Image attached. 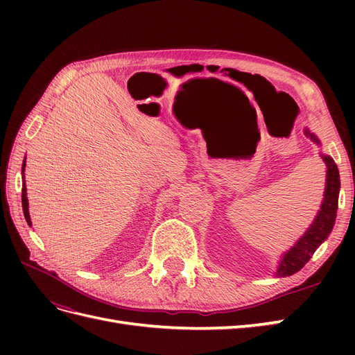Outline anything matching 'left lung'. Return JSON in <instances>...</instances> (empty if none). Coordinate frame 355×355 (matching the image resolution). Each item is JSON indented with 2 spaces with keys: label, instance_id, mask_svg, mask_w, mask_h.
<instances>
[{
  "label": "left lung",
  "instance_id": "1",
  "mask_svg": "<svg viewBox=\"0 0 355 355\" xmlns=\"http://www.w3.org/2000/svg\"><path fill=\"white\" fill-rule=\"evenodd\" d=\"M305 135L311 137V141L320 144L317 136L309 133V130H305ZM321 157H323V161L327 166L326 191L323 202H321V209L318 210V214L315 216L314 222L311 223L308 231L296 241L292 249L283 254V259L280 265H278V270L275 274L277 277H288L302 270L305 263L311 259V256L317 250V247L329 237V234L333 230V225H335L340 188L339 170L331 157L323 154H321Z\"/></svg>",
  "mask_w": 355,
  "mask_h": 355
}]
</instances>
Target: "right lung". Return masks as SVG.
<instances>
[{
	"instance_id": "obj_1",
	"label": "right lung",
	"mask_w": 355,
	"mask_h": 355,
	"mask_svg": "<svg viewBox=\"0 0 355 355\" xmlns=\"http://www.w3.org/2000/svg\"><path fill=\"white\" fill-rule=\"evenodd\" d=\"M25 166H26V161L24 159V164H22V175H24V185H22V207H24V214H25V219L28 222V225L31 227L32 222L29 218V210H28V197H26V185H25Z\"/></svg>"
}]
</instances>
